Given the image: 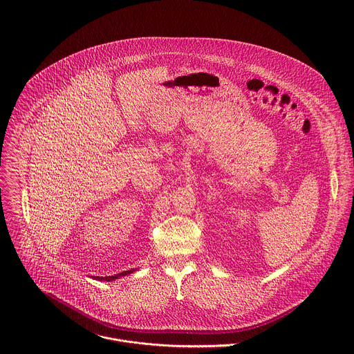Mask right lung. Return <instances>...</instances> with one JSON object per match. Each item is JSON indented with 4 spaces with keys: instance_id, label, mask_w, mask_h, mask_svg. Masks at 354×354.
Returning a JSON list of instances; mask_svg holds the SVG:
<instances>
[{
    "instance_id": "1",
    "label": "right lung",
    "mask_w": 354,
    "mask_h": 354,
    "mask_svg": "<svg viewBox=\"0 0 354 354\" xmlns=\"http://www.w3.org/2000/svg\"><path fill=\"white\" fill-rule=\"evenodd\" d=\"M133 271L135 270H128V271H124V272H120V274H115V275H111V277H97L95 279H98V281H114V279H117L120 277H124V275H128V274H131Z\"/></svg>"
}]
</instances>
